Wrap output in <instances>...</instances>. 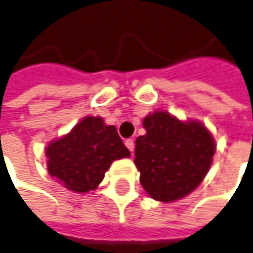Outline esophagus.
I'll return each mask as SVG.
<instances>
[{
  "instance_id": "esophagus-1",
  "label": "esophagus",
  "mask_w": 253,
  "mask_h": 253,
  "mask_svg": "<svg viewBox=\"0 0 253 253\" xmlns=\"http://www.w3.org/2000/svg\"><path fill=\"white\" fill-rule=\"evenodd\" d=\"M125 146L128 147L130 152H133V149H135V142H133V139H126V140H125Z\"/></svg>"
}]
</instances>
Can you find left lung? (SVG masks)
<instances>
[{
	"label": "left lung",
	"mask_w": 253,
	"mask_h": 253,
	"mask_svg": "<svg viewBox=\"0 0 253 253\" xmlns=\"http://www.w3.org/2000/svg\"><path fill=\"white\" fill-rule=\"evenodd\" d=\"M143 126L146 133L136 139L135 164L145 191L162 202L191 194L208 174L214 154L209 130L164 111L147 115Z\"/></svg>",
	"instance_id": "obj_1"
}]
</instances>
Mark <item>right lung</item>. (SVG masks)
<instances>
[{"label":"right lung","instance_id":"right-lung-1","mask_svg":"<svg viewBox=\"0 0 253 253\" xmlns=\"http://www.w3.org/2000/svg\"><path fill=\"white\" fill-rule=\"evenodd\" d=\"M48 172L75 192H89L103 181L111 163L129 157L114 125L86 117L64 138L47 147Z\"/></svg>","mask_w":253,"mask_h":253}]
</instances>
